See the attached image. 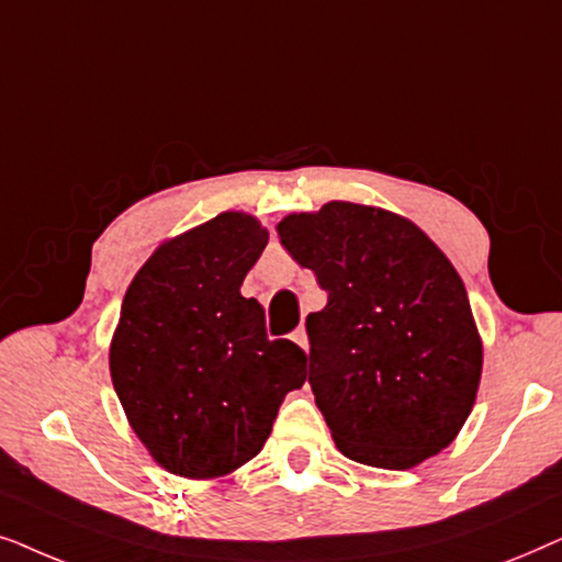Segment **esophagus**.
<instances>
[{"label":"esophagus","instance_id":"obj_1","mask_svg":"<svg viewBox=\"0 0 562 562\" xmlns=\"http://www.w3.org/2000/svg\"><path fill=\"white\" fill-rule=\"evenodd\" d=\"M291 340H294L304 352H310V337H306V327L304 325L296 327L294 333H291Z\"/></svg>","mask_w":562,"mask_h":562}]
</instances>
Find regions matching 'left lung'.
<instances>
[{"mask_svg":"<svg viewBox=\"0 0 562 562\" xmlns=\"http://www.w3.org/2000/svg\"><path fill=\"white\" fill-rule=\"evenodd\" d=\"M279 237L327 291L306 335L337 450L406 471L448 448L473 409L483 345L445 252L414 222L352 202L289 214Z\"/></svg>","mask_w":562,"mask_h":562,"instance_id":"1","label":"left lung"}]
</instances>
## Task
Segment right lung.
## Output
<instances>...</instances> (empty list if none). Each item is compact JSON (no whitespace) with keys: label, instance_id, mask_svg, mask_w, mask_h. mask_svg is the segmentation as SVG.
Here are the masks:
<instances>
[{"label":"right lung","instance_id":"add662e5","mask_svg":"<svg viewBox=\"0 0 562 562\" xmlns=\"http://www.w3.org/2000/svg\"><path fill=\"white\" fill-rule=\"evenodd\" d=\"M268 233L222 212L160 245L135 273L110 345L130 427L158 465L217 479L256 458L306 352L266 335V312L240 294Z\"/></svg>","mask_w":562,"mask_h":562}]
</instances>
